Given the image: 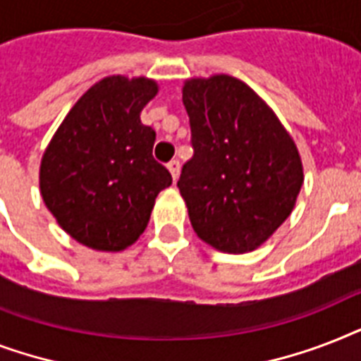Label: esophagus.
I'll use <instances>...</instances> for the list:
<instances>
[{"instance_id":"obj_1","label":"esophagus","mask_w":361,"mask_h":361,"mask_svg":"<svg viewBox=\"0 0 361 361\" xmlns=\"http://www.w3.org/2000/svg\"><path fill=\"white\" fill-rule=\"evenodd\" d=\"M169 170L170 174H172V180H178V176H180V161H178V159H172L169 163Z\"/></svg>"}]
</instances>
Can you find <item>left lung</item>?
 I'll use <instances>...</instances> for the list:
<instances>
[{"label": "left lung", "mask_w": 361, "mask_h": 361, "mask_svg": "<svg viewBox=\"0 0 361 361\" xmlns=\"http://www.w3.org/2000/svg\"><path fill=\"white\" fill-rule=\"evenodd\" d=\"M192 157L178 189L202 241L223 252L255 251L292 214L303 166L274 110L228 75L183 86Z\"/></svg>", "instance_id": "8db88e82"}]
</instances>
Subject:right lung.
I'll use <instances>...</instances> for the list:
<instances>
[{
	"mask_svg": "<svg viewBox=\"0 0 361 361\" xmlns=\"http://www.w3.org/2000/svg\"><path fill=\"white\" fill-rule=\"evenodd\" d=\"M155 80L106 76L93 84L52 136L39 185L58 225L95 251H123L146 231L172 176L153 159L155 130L140 112Z\"/></svg>",
	"mask_w": 361,
	"mask_h": 361,
	"instance_id": "right-lung-1",
	"label": "right lung"
}]
</instances>
